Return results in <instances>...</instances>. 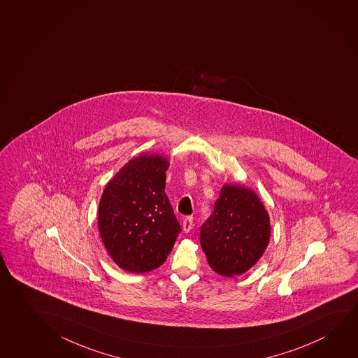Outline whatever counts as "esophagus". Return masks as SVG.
<instances>
[{
  "label": "esophagus",
  "instance_id": "obj_1",
  "mask_svg": "<svg viewBox=\"0 0 358 358\" xmlns=\"http://www.w3.org/2000/svg\"><path fill=\"white\" fill-rule=\"evenodd\" d=\"M182 228L185 233H188L193 228V217H186L182 222Z\"/></svg>",
  "mask_w": 358,
  "mask_h": 358
}]
</instances>
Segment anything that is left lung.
I'll use <instances>...</instances> for the list:
<instances>
[{
  "instance_id": "1",
  "label": "left lung",
  "mask_w": 358,
  "mask_h": 358,
  "mask_svg": "<svg viewBox=\"0 0 358 358\" xmlns=\"http://www.w3.org/2000/svg\"><path fill=\"white\" fill-rule=\"evenodd\" d=\"M270 217L253 189L226 183L215 210L201 228V245L220 275H242L263 257L270 241Z\"/></svg>"
}]
</instances>
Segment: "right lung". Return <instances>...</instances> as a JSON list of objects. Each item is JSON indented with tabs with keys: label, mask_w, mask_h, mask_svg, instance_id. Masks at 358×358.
I'll use <instances>...</instances> for the list:
<instances>
[{
	"label": "right lung",
	"mask_w": 358,
	"mask_h": 358,
	"mask_svg": "<svg viewBox=\"0 0 358 358\" xmlns=\"http://www.w3.org/2000/svg\"><path fill=\"white\" fill-rule=\"evenodd\" d=\"M164 155L141 154L106 183L98 209V228L106 252L130 273H146L165 263L181 226L165 193Z\"/></svg>",
	"instance_id": "obj_1"
}]
</instances>
